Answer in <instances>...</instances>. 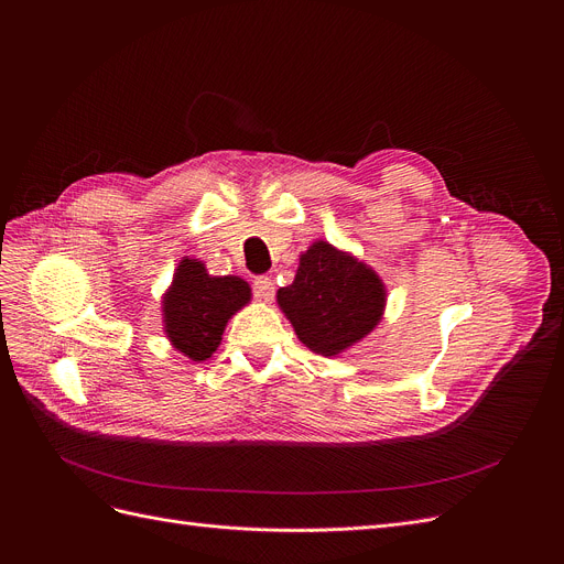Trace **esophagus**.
I'll return each instance as SVG.
<instances>
[{
    "mask_svg": "<svg viewBox=\"0 0 564 564\" xmlns=\"http://www.w3.org/2000/svg\"><path fill=\"white\" fill-rule=\"evenodd\" d=\"M253 292L260 302H272L274 300V281L267 276H258L253 281Z\"/></svg>",
    "mask_w": 564,
    "mask_h": 564,
    "instance_id": "obj_1",
    "label": "esophagus"
}]
</instances>
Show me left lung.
<instances>
[{
  "label": "left lung",
  "mask_w": 564,
  "mask_h": 564,
  "mask_svg": "<svg viewBox=\"0 0 564 564\" xmlns=\"http://www.w3.org/2000/svg\"><path fill=\"white\" fill-rule=\"evenodd\" d=\"M276 304L297 338L329 359L375 332L387 308V285L357 256L315 240L300 256L294 281L279 288Z\"/></svg>",
  "instance_id": "left-lung-1"
}]
</instances>
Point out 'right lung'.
<instances>
[{
    "label": "right lung",
    "mask_w": 564,
    "mask_h": 564,
    "mask_svg": "<svg viewBox=\"0 0 564 564\" xmlns=\"http://www.w3.org/2000/svg\"><path fill=\"white\" fill-rule=\"evenodd\" d=\"M251 302L240 276L207 274L203 260L185 256L162 294V324L169 343L192 361H205L221 345L228 319Z\"/></svg>",
    "instance_id": "right-lung-1"
}]
</instances>
